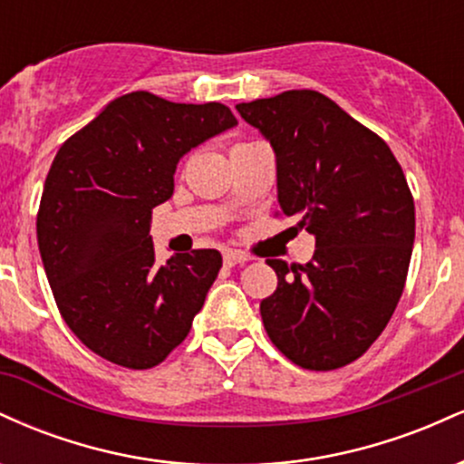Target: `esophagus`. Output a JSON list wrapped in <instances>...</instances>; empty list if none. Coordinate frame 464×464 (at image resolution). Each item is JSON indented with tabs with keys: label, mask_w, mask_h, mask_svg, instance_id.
I'll return each instance as SVG.
<instances>
[{
	"label": "esophagus",
	"mask_w": 464,
	"mask_h": 464,
	"mask_svg": "<svg viewBox=\"0 0 464 464\" xmlns=\"http://www.w3.org/2000/svg\"><path fill=\"white\" fill-rule=\"evenodd\" d=\"M222 259H225V266H228V268H233V266H242L248 262L246 255L237 253V250H227L225 255H222Z\"/></svg>",
	"instance_id": "34e87169"
}]
</instances>
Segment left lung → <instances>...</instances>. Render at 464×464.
Wrapping results in <instances>:
<instances>
[{
    "instance_id": "8db88e82",
    "label": "left lung",
    "mask_w": 464,
    "mask_h": 464,
    "mask_svg": "<svg viewBox=\"0 0 464 464\" xmlns=\"http://www.w3.org/2000/svg\"><path fill=\"white\" fill-rule=\"evenodd\" d=\"M236 109L273 146L281 211L316 237L305 266L268 259L276 290L259 305L266 334L303 369H340L384 332L406 285L414 200L401 165L318 92Z\"/></svg>"
}]
</instances>
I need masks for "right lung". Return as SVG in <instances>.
Returning a JSON list of instances; mask_svg holds the SVG:
<instances>
[{
	"label": "right lung",
	"mask_w": 464,
	"mask_h": 464,
	"mask_svg": "<svg viewBox=\"0 0 464 464\" xmlns=\"http://www.w3.org/2000/svg\"><path fill=\"white\" fill-rule=\"evenodd\" d=\"M236 124L220 102L132 92L56 152L36 216L41 259L67 327L100 358L152 369L189 334L222 255L200 248L159 266L152 209L174 194L180 157Z\"/></svg>",
	"instance_id": "right-lung-1"
}]
</instances>
